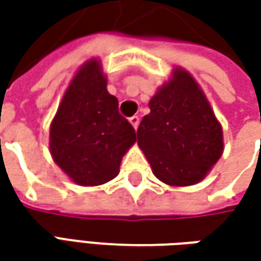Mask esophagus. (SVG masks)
<instances>
[{
  "instance_id": "obj_1",
  "label": "esophagus",
  "mask_w": 261,
  "mask_h": 261,
  "mask_svg": "<svg viewBox=\"0 0 261 261\" xmlns=\"http://www.w3.org/2000/svg\"><path fill=\"white\" fill-rule=\"evenodd\" d=\"M129 122H130V125L134 126V129H138V126H139V117L138 116H132L129 119Z\"/></svg>"
}]
</instances>
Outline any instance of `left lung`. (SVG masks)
Returning a JSON list of instances; mask_svg holds the SVG:
<instances>
[{"label":"left lung","instance_id":"8db88e82","mask_svg":"<svg viewBox=\"0 0 261 261\" xmlns=\"http://www.w3.org/2000/svg\"><path fill=\"white\" fill-rule=\"evenodd\" d=\"M148 106L136 134L154 175L173 187L202 181L224 152L222 126L203 90L175 66Z\"/></svg>","mask_w":261,"mask_h":261}]
</instances>
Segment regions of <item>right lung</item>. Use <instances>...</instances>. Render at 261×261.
<instances>
[{
	"instance_id": "1",
	"label": "right lung",
	"mask_w": 261,
	"mask_h": 261,
	"mask_svg": "<svg viewBox=\"0 0 261 261\" xmlns=\"http://www.w3.org/2000/svg\"><path fill=\"white\" fill-rule=\"evenodd\" d=\"M135 142V129L119 115V101L107 91L101 61L88 59L50 122L49 151L56 166L75 185H105L119 174L122 158Z\"/></svg>"
}]
</instances>
